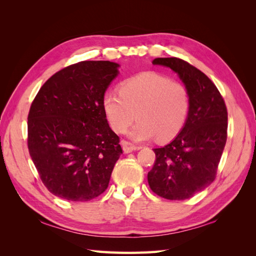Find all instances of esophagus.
<instances>
[{"label":"esophagus","mask_w":256,"mask_h":256,"mask_svg":"<svg viewBox=\"0 0 256 256\" xmlns=\"http://www.w3.org/2000/svg\"><path fill=\"white\" fill-rule=\"evenodd\" d=\"M120 144H122V150H124V152H132V150H141L142 148V146L134 145V144L130 143L128 141H125V140H122L120 142Z\"/></svg>","instance_id":"34e87169"}]
</instances>
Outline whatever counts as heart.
Returning a JSON list of instances; mask_svg holds the SVG:
<instances>
[{"label": "heart", "instance_id": "heart-1", "mask_svg": "<svg viewBox=\"0 0 256 256\" xmlns=\"http://www.w3.org/2000/svg\"><path fill=\"white\" fill-rule=\"evenodd\" d=\"M102 108L111 128L126 132L136 141L156 136L160 142L172 140L180 132L190 110L188 90L180 82L154 72L138 74L124 81L120 92H106Z\"/></svg>", "mask_w": 256, "mask_h": 256}]
</instances>
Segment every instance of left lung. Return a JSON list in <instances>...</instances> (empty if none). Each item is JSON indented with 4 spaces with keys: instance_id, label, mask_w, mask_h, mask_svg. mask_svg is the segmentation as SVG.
I'll list each match as a JSON object with an SVG mask.
<instances>
[{
    "instance_id": "8db88e82",
    "label": "left lung",
    "mask_w": 256,
    "mask_h": 256,
    "mask_svg": "<svg viewBox=\"0 0 256 256\" xmlns=\"http://www.w3.org/2000/svg\"><path fill=\"white\" fill-rule=\"evenodd\" d=\"M152 64L171 68L178 74L188 90L190 110L174 140L152 150L156 161L147 180L161 198L187 200L214 180L228 138L226 106L212 80L188 62L158 58Z\"/></svg>"
}]
</instances>
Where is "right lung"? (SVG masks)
Listing matches in <instances>:
<instances>
[{
  "instance_id": "obj_1",
  "label": "right lung",
  "mask_w": 256,
  "mask_h": 256,
  "mask_svg": "<svg viewBox=\"0 0 256 256\" xmlns=\"http://www.w3.org/2000/svg\"><path fill=\"white\" fill-rule=\"evenodd\" d=\"M109 60H83L54 74L28 116V147L40 180L60 198L86 202L109 186L122 154L102 98L118 74Z\"/></svg>"
}]
</instances>
